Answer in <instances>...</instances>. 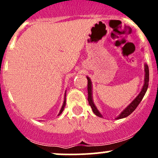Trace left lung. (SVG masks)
Listing matches in <instances>:
<instances>
[{
	"mask_svg": "<svg viewBox=\"0 0 158 158\" xmlns=\"http://www.w3.org/2000/svg\"><path fill=\"white\" fill-rule=\"evenodd\" d=\"M144 72H145V74H144V85H143L142 89H141V92L138 94V96L125 108L122 112L120 113L118 116L117 118H115V119H121L127 117L129 114H131L136 108L138 107V105L140 104L141 101L142 100L143 97L145 95L146 92H147V89L148 88V82H149V69H148V66L147 64H144ZM87 79H88V101L89 105H90L91 108H92V111L95 113V115L98 116V117H103L102 114L99 112L98 109L96 108L95 105L94 104L93 100H92V81H91L90 78L87 76Z\"/></svg>",
	"mask_w": 158,
	"mask_h": 158,
	"instance_id": "1",
	"label": "left lung"
}]
</instances>
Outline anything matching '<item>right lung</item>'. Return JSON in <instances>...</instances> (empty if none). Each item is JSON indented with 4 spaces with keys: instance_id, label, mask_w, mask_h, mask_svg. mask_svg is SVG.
I'll return each instance as SVG.
<instances>
[{
    "instance_id": "1",
    "label": "right lung",
    "mask_w": 158,
    "mask_h": 158,
    "mask_svg": "<svg viewBox=\"0 0 158 158\" xmlns=\"http://www.w3.org/2000/svg\"><path fill=\"white\" fill-rule=\"evenodd\" d=\"M65 106H66V95H65V98H64V102H63V106H62L61 109H60V113H59V114H58V115H60V114H61L62 112H63V109H64V108H65Z\"/></svg>"
}]
</instances>
